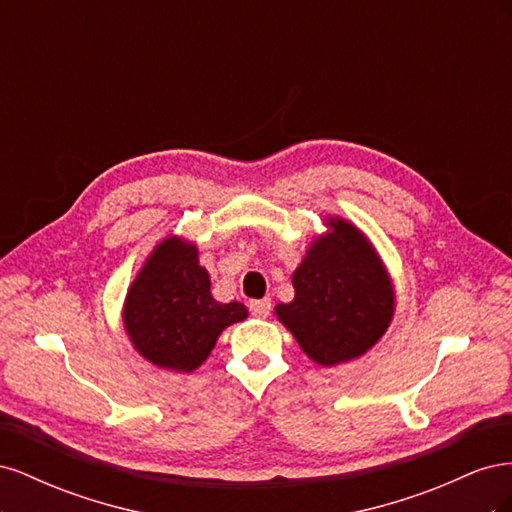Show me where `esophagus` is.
Here are the masks:
<instances>
[{
	"label": "esophagus",
	"mask_w": 512,
	"mask_h": 512,
	"mask_svg": "<svg viewBox=\"0 0 512 512\" xmlns=\"http://www.w3.org/2000/svg\"><path fill=\"white\" fill-rule=\"evenodd\" d=\"M250 312L256 318H267L271 314V301L269 299H258L250 301Z\"/></svg>",
	"instance_id": "obj_1"
}]
</instances>
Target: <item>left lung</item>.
Listing matches in <instances>:
<instances>
[{
  "label": "left lung",
  "mask_w": 512,
  "mask_h": 512,
  "mask_svg": "<svg viewBox=\"0 0 512 512\" xmlns=\"http://www.w3.org/2000/svg\"><path fill=\"white\" fill-rule=\"evenodd\" d=\"M292 273L294 299L275 316L322 367L359 359L395 316V288L380 254L352 222L329 215Z\"/></svg>",
  "instance_id": "obj_1"
}]
</instances>
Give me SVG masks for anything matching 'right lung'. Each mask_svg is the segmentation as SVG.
<instances>
[{"instance_id": "obj_1", "label": "right lung", "mask_w": 512, "mask_h": 512, "mask_svg": "<svg viewBox=\"0 0 512 512\" xmlns=\"http://www.w3.org/2000/svg\"><path fill=\"white\" fill-rule=\"evenodd\" d=\"M245 318L243 303L211 297L198 247L183 237H166L153 247L123 301V327L134 350L177 374L203 365L222 331Z\"/></svg>"}]
</instances>
